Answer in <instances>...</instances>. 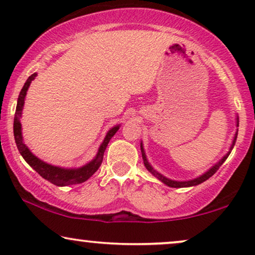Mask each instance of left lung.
<instances>
[{"instance_id": "left-lung-1", "label": "left lung", "mask_w": 255, "mask_h": 255, "mask_svg": "<svg viewBox=\"0 0 255 255\" xmlns=\"http://www.w3.org/2000/svg\"><path fill=\"white\" fill-rule=\"evenodd\" d=\"M236 121H237V127H239V118H238V116H237ZM237 135H238V130L236 131L235 137H233V140H232V144H231V146H230V148H229V152L226 153V154H225L224 156H223V158H222L221 160H219L218 162H216L215 165L211 167V168H209V169L207 170V172L202 174V175L197 176V177H195V179H191V180H187V181H176V180H172V179H168V177L163 176L162 174H160L159 172H156V170L152 167L151 163L148 162L147 158H146L145 149H144V146H142V141H141V142H140V149H141L142 160H144V165H145V167H146V169H147L148 172L152 174V175H154V176L156 177V179L161 181L162 183H165L166 186L172 187V188H187V187H194V186H197V184H200V183H202V182H204V181H207V180L209 179V177H211L212 175H214V174H215L216 172H217L219 167H221V166L223 165V162H224L225 160L228 159V156L230 155V153H231L232 148H233V146H235V144H236Z\"/></svg>"}]
</instances>
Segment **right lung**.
<instances>
[{"label": "right lung", "mask_w": 255, "mask_h": 255, "mask_svg": "<svg viewBox=\"0 0 255 255\" xmlns=\"http://www.w3.org/2000/svg\"><path fill=\"white\" fill-rule=\"evenodd\" d=\"M37 73H33L32 75L29 76V79L26 80V82L24 83L22 90H20L18 100H17V107H16V113L15 118H13V135H15V141L17 145V148L20 153V155L23 156L24 160L39 174L41 177H44L45 180L50 181L51 183L55 184L59 187H65V186H71V184H78L82 183L89 179L97 169L100 168L101 163L103 161V154L106 151L108 144H109L110 139L114 137L115 133L120 130L121 124L115 125L107 132L106 137L102 144L100 145L99 151H97L95 158L92 161H89L82 167L79 168H65V167H59L53 166L51 163H47L40 160L38 156L33 154L30 151L29 147L24 144L23 141V135H22V124H20V117H22V111L24 107V102H25V96L26 92L29 89L31 82L36 79Z\"/></svg>", "instance_id": "1"}]
</instances>
